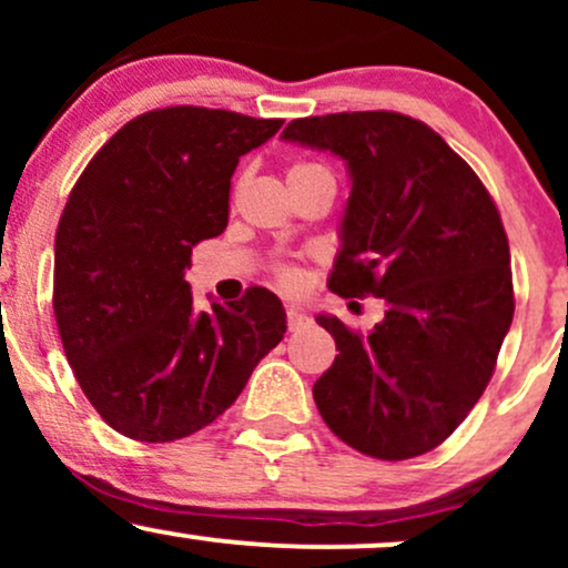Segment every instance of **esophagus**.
Here are the masks:
<instances>
[{"label":"esophagus","mask_w":568,"mask_h":568,"mask_svg":"<svg viewBox=\"0 0 568 568\" xmlns=\"http://www.w3.org/2000/svg\"><path fill=\"white\" fill-rule=\"evenodd\" d=\"M285 315H288V328H291V331L304 328V325L310 323V317H306L304 312L298 310V306H288V310H285Z\"/></svg>","instance_id":"1"}]
</instances>
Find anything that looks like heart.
Here are the masks:
<instances>
[{"instance_id":"b5f03b06","label":"heart","mask_w":568,"mask_h":568,"mask_svg":"<svg viewBox=\"0 0 568 568\" xmlns=\"http://www.w3.org/2000/svg\"><path fill=\"white\" fill-rule=\"evenodd\" d=\"M310 168H321V165H315V162H296V165L291 168V173L288 175H293V173H302V171H310ZM280 280H283L285 285H296V270H291V266H283V270H280Z\"/></svg>"}]
</instances>
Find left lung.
I'll use <instances>...</instances> for the list:
<instances>
[{"mask_svg": "<svg viewBox=\"0 0 568 568\" xmlns=\"http://www.w3.org/2000/svg\"><path fill=\"white\" fill-rule=\"evenodd\" d=\"M283 139L336 154L352 189L328 288L376 296L366 336L317 315L336 361L312 387L347 446L376 459L433 452L484 395L513 323L510 245L486 186L425 122L395 112L293 120Z\"/></svg>", "mask_w": 568, "mask_h": 568, "instance_id": "8db88e82", "label": "left lung"}]
</instances>
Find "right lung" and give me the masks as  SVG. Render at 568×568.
Segmentation results:
<instances>
[{
	"mask_svg": "<svg viewBox=\"0 0 568 568\" xmlns=\"http://www.w3.org/2000/svg\"><path fill=\"white\" fill-rule=\"evenodd\" d=\"M280 128L226 109H158L116 130L71 189L55 232L58 334L82 393L125 438L207 427L283 342L272 291L197 312L184 280L192 247L226 230L240 158Z\"/></svg>",
	"mask_w": 568,
	"mask_h": 568,
	"instance_id": "right-lung-1",
	"label": "right lung"
}]
</instances>
